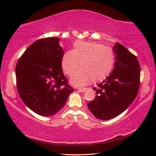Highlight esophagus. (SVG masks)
<instances>
[{
	"label": "esophagus",
	"instance_id": "34e87169",
	"mask_svg": "<svg viewBox=\"0 0 156 156\" xmlns=\"http://www.w3.org/2000/svg\"><path fill=\"white\" fill-rule=\"evenodd\" d=\"M87 89L86 87H80V88H78V91L80 92H84Z\"/></svg>",
	"mask_w": 156,
	"mask_h": 156
}]
</instances>
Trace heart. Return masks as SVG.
Wrapping results in <instances>:
<instances>
[{"label": "heart", "instance_id": "b5f03b06", "mask_svg": "<svg viewBox=\"0 0 156 156\" xmlns=\"http://www.w3.org/2000/svg\"><path fill=\"white\" fill-rule=\"evenodd\" d=\"M81 70L74 75L72 83L81 86L91 80L94 83L105 80L109 76L115 64V54L110 47L96 42L77 41L73 43L72 51L63 54L61 65L64 72L69 77L79 67Z\"/></svg>", "mask_w": 156, "mask_h": 156}]
</instances>
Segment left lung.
<instances>
[{"mask_svg":"<svg viewBox=\"0 0 156 156\" xmlns=\"http://www.w3.org/2000/svg\"><path fill=\"white\" fill-rule=\"evenodd\" d=\"M115 66L106 80L93 88L97 96L87 107L98 119L109 120L127 109L138 95L140 79L138 60L122 44L115 43Z\"/></svg>","mask_w":156,"mask_h":156,"instance_id":"left-lung-1","label":"left lung"}]
</instances>
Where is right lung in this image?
Here are the masks:
<instances>
[{
    "instance_id": "add662e5",
    "label": "right lung",
    "mask_w": 156,
    "mask_h": 156,
    "mask_svg": "<svg viewBox=\"0 0 156 156\" xmlns=\"http://www.w3.org/2000/svg\"><path fill=\"white\" fill-rule=\"evenodd\" d=\"M57 37L34 42L18 59L16 87L23 102L41 115H53L64 107L73 91L63 74L64 52Z\"/></svg>"
}]
</instances>
